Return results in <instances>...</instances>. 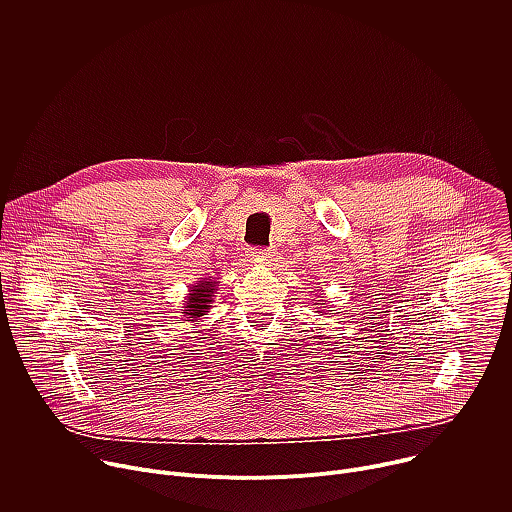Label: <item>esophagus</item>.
Wrapping results in <instances>:
<instances>
[{
	"label": "esophagus",
	"mask_w": 512,
	"mask_h": 512,
	"mask_svg": "<svg viewBox=\"0 0 512 512\" xmlns=\"http://www.w3.org/2000/svg\"><path fill=\"white\" fill-rule=\"evenodd\" d=\"M249 257L253 261H269V259H273V251L271 249H257V247H253V249H249Z\"/></svg>",
	"instance_id": "obj_1"
}]
</instances>
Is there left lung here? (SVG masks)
<instances>
[{
    "label": "left lung",
    "mask_w": 512,
    "mask_h": 512,
    "mask_svg": "<svg viewBox=\"0 0 512 512\" xmlns=\"http://www.w3.org/2000/svg\"><path fill=\"white\" fill-rule=\"evenodd\" d=\"M318 302H320V300H318ZM328 312H330V310H328Z\"/></svg>",
    "instance_id": "1"
}]
</instances>
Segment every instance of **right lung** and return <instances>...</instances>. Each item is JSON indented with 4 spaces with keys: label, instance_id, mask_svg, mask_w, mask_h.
<instances>
[{
    "label": "right lung",
    "instance_id": "add662e5",
    "mask_svg": "<svg viewBox=\"0 0 512 512\" xmlns=\"http://www.w3.org/2000/svg\"><path fill=\"white\" fill-rule=\"evenodd\" d=\"M214 289H216V281L206 277L190 285L186 294V304L182 310L186 322H198L200 318L206 316V312L212 308V302H214V294H216Z\"/></svg>",
    "mask_w": 512,
    "mask_h": 512
}]
</instances>
